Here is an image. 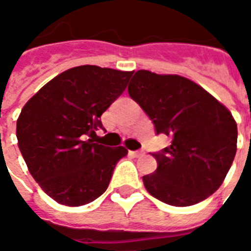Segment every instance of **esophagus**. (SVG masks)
<instances>
[{
  "instance_id": "1",
  "label": "esophagus",
  "mask_w": 251,
  "mask_h": 251,
  "mask_svg": "<svg viewBox=\"0 0 251 251\" xmlns=\"http://www.w3.org/2000/svg\"><path fill=\"white\" fill-rule=\"evenodd\" d=\"M131 154L138 157V156H142V154H144V151H136V152H131Z\"/></svg>"
}]
</instances>
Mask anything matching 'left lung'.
Returning a JSON list of instances; mask_svg holds the SVG:
<instances>
[{"mask_svg": "<svg viewBox=\"0 0 251 251\" xmlns=\"http://www.w3.org/2000/svg\"><path fill=\"white\" fill-rule=\"evenodd\" d=\"M129 95L152 120L156 134L172 138L154 174L142 177L156 199L175 207L207 199L223 183L237 152L238 130L231 113L210 93L179 75L140 70Z\"/></svg>", "mask_w": 251, "mask_h": 251, "instance_id": "obj_1", "label": "left lung"}]
</instances>
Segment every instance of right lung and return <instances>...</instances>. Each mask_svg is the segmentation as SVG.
Returning a JSON list of instances; mask_svg holds the SVG:
<instances>
[{"mask_svg": "<svg viewBox=\"0 0 251 251\" xmlns=\"http://www.w3.org/2000/svg\"><path fill=\"white\" fill-rule=\"evenodd\" d=\"M133 72L79 66L55 76L25 103L17 140L26 167L57 203L83 205L109 187L124 147L93 141L100 115L125 91Z\"/></svg>", "mask_w": 251, "mask_h": 251, "instance_id": "right-lung-1", "label": "right lung"}]
</instances>
